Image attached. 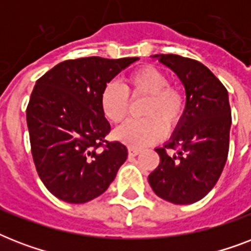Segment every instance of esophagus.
<instances>
[{
    "label": "esophagus",
    "instance_id": "esophagus-1",
    "mask_svg": "<svg viewBox=\"0 0 251 251\" xmlns=\"http://www.w3.org/2000/svg\"><path fill=\"white\" fill-rule=\"evenodd\" d=\"M141 153V150L138 149H134V147H129V155L130 156H137Z\"/></svg>",
    "mask_w": 251,
    "mask_h": 251
}]
</instances>
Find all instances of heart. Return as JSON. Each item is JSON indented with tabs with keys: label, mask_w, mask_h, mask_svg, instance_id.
I'll return each mask as SVG.
<instances>
[{
	"label": "heart",
	"mask_w": 251,
	"mask_h": 251,
	"mask_svg": "<svg viewBox=\"0 0 251 251\" xmlns=\"http://www.w3.org/2000/svg\"><path fill=\"white\" fill-rule=\"evenodd\" d=\"M129 92L133 96H147L143 116L146 120L129 121L118 127L116 137L134 149L160 141L164 127L171 129L181 120L186 100L182 90L169 83V76L155 66H143L130 73L126 90L116 82L104 86L100 104L105 117L113 124H121L129 110Z\"/></svg>",
	"instance_id": "heart-1"
}]
</instances>
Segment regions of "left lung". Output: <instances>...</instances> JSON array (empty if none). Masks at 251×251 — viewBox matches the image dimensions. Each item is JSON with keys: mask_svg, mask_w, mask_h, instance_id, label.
I'll return each instance as SVG.
<instances>
[{"mask_svg": "<svg viewBox=\"0 0 251 251\" xmlns=\"http://www.w3.org/2000/svg\"><path fill=\"white\" fill-rule=\"evenodd\" d=\"M153 57L181 79L186 106L171 141L155 150L160 163L149 182L164 201L191 204L210 193L226 165L232 124L228 91L199 61L177 54Z\"/></svg>", "mask_w": 251, "mask_h": 251, "instance_id": "8db88e82", "label": "left lung"}]
</instances>
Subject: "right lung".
<instances>
[{
    "instance_id": "1",
    "label": "right lung",
    "mask_w": 251,
    "mask_h": 251,
    "mask_svg": "<svg viewBox=\"0 0 251 251\" xmlns=\"http://www.w3.org/2000/svg\"><path fill=\"white\" fill-rule=\"evenodd\" d=\"M137 60H68L37 79L27 105L31 152L40 179L61 201L76 204L101 195L125 163L127 149L105 139L110 125L100 95Z\"/></svg>"
}]
</instances>
